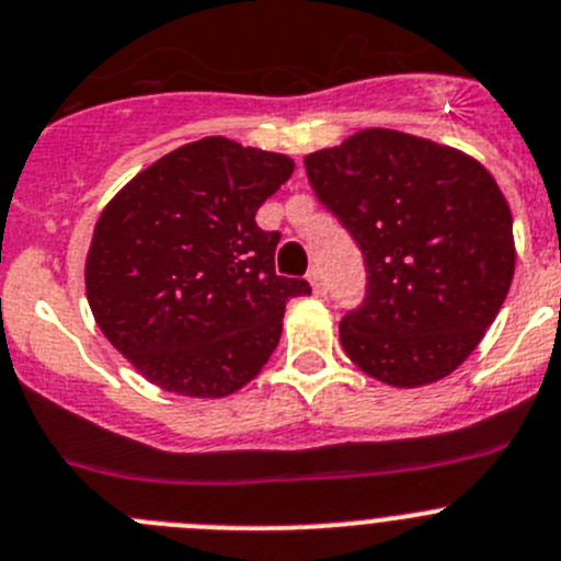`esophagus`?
<instances>
[{
    "label": "esophagus",
    "mask_w": 561,
    "mask_h": 561,
    "mask_svg": "<svg viewBox=\"0 0 561 561\" xmlns=\"http://www.w3.org/2000/svg\"><path fill=\"white\" fill-rule=\"evenodd\" d=\"M307 279H310V285H312V293H316V296H327V276H323V271L321 268H312L310 274H307Z\"/></svg>",
    "instance_id": "34e87169"
}]
</instances>
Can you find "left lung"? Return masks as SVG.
<instances>
[{"instance_id": "left-lung-1", "label": "left lung", "mask_w": 561, "mask_h": 561, "mask_svg": "<svg viewBox=\"0 0 561 561\" xmlns=\"http://www.w3.org/2000/svg\"><path fill=\"white\" fill-rule=\"evenodd\" d=\"M305 165L368 271L365 301L340 321L348 359L392 387L457 370L515 274L512 213L493 174L451 146L381 127L312 151Z\"/></svg>"}]
</instances>
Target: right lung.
Listing matches in <instances>:
<instances>
[{"label": "right lung", "mask_w": 561, "mask_h": 561, "mask_svg": "<svg viewBox=\"0 0 561 561\" xmlns=\"http://www.w3.org/2000/svg\"><path fill=\"white\" fill-rule=\"evenodd\" d=\"M290 174V157L216 135L151 162L102 209L88 305L151 385L224 399L268 363L285 305L310 293L276 276L279 232L254 221Z\"/></svg>", "instance_id": "add662e5"}]
</instances>
